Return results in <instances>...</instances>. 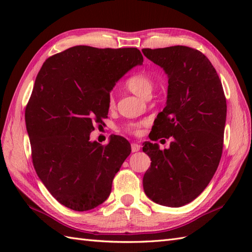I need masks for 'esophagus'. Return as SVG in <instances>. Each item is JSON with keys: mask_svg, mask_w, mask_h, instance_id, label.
<instances>
[{"mask_svg": "<svg viewBox=\"0 0 252 252\" xmlns=\"http://www.w3.org/2000/svg\"><path fill=\"white\" fill-rule=\"evenodd\" d=\"M131 149H132V153H136L141 149V145L138 143H132L131 144Z\"/></svg>", "mask_w": 252, "mask_h": 252, "instance_id": "34e87169", "label": "esophagus"}]
</instances>
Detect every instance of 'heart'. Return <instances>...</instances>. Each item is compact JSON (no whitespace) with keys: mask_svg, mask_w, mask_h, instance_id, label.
Returning <instances> with one entry per match:
<instances>
[{"mask_svg":"<svg viewBox=\"0 0 252 252\" xmlns=\"http://www.w3.org/2000/svg\"><path fill=\"white\" fill-rule=\"evenodd\" d=\"M126 88L129 89L133 94H135L140 97L146 98L148 96H151L153 89H154V80L151 76H148L146 73H136L133 74L126 82ZM115 99L112 96L109 97V106H114ZM143 126L142 122H132L126 126V131L131 133V134L138 135L141 134V127Z\"/></svg>","mask_w":252,"mask_h":252,"instance_id":"heart-1","label":"heart"}]
</instances>
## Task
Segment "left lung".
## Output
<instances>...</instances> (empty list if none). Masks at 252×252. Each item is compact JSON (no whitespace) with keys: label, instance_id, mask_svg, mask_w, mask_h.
<instances>
[{"label":"left lung","instance_id":"8db88e82","mask_svg":"<svg viewBox=\"0 0 252 252\" xmlns=\"http://www.w3.org/2000/svg\"><path fill=\"white\" fill-rule=\"evenodd\" d=\"M142 52L169 78L167 106L154 122L151 140L173 137L163 151L156 143L144 144L152 160L144 191L159 205L182 207L201 194L218 169L226 98L215 67L198 50L175 45Z\"/></svg>","mask_w":252,"mask_h":252}]
</instances>
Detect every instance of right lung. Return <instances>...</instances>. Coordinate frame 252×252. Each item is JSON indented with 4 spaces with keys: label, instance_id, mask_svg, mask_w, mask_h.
Here are the masks:
<instances>
[{
    "label": "right lung",
    "instance_id": "add662e5",
    "mask_svg": "<svg viewBox=\"0 0 252 252\" xmlns=\"http://www.w3.org/2000/svg\"><path fill=\"white\" fill-rule=\"evenodd\" d=\"M143 61L136 47L78 45L47 58L37 73L25 112L32 163L52 196L71 210L103 203L131 153L125 137L100 145L90 142V133L108 115L116 82Z\"/></svg>",
    "mask_w": 252,
    "mask_h": 252
}]
</instances>
